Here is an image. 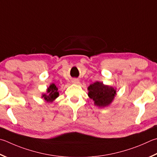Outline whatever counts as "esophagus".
I'll return each mask as SVG.
<instances>
[{
    "mask_svg": "<svg viewBox=\"0 0 157 157\" xmlns=\"http://www.w3.org/2000/svg\"><path fill=\"white\" fill-rule=\"evenodd\" d=\"M72 82L75 84H79V82H79L78 79H73L72 80Z\"/></svg>",
    "mask_w": 157,
    "mask_h": 157,
    "instance_id": "34e87169",
    "label": "esophagus"
}]
</instances>
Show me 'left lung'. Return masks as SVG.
Here are the masks:
<instances>
[{
    "label": "left lung",
    "instance_id": "1",
    "mask_svg": "<svg viewBox=\"0 0 157 157\" xmlns=\"http://www.w3.org/2000/svg\"><path fill=\"white\" fill-rule=\"evenodd\" d=\"M88 95L98 107H106L110 105L116 95L117 90L112 86L104 85L103 82H96L88 87Z\"/></svg>",
    "mask_w": 157,
    "mask_h": 157
}]
</instances>
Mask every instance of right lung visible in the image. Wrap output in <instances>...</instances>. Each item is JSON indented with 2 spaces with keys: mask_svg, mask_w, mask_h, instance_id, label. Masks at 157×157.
I'll list each match as a JSON object with an SVG mask.
<instances>
[{
  "mask_svg": "<svg viewBox=\"0 0 157 157\" xmlns=\"http://www.w3.org/2000/svg\"><path fill=\"white\" fill-rule=\"evenodd\" d=\"M59 96L58 88L54 84H51L47 88V94H43L42 98H44V100L47 102H52Z\"/></svg>",
  "mask_w": 157,
  "mask_h": 157,
  "instance_id": "1",
  "label": "right lung"
}]
</instances>
